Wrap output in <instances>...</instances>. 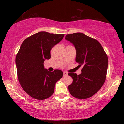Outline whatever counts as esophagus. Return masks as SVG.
<instances>
[{
	"instance_id": "esophagus-1",
	"label": "esophagus",
	"mask_w": 124,
	"mask_h": 124,
	"mask_svg": "<svg viewBox=\"0 0 124 124\" xmlns=\"http://www.w3.org/2000/svg\"><path fill=\"white\" fill-rule=\"evenodd\" d=\"M67 75H68V73L66 72H63V77H66V76H67Z\"/></svg>"
}]
</instances>
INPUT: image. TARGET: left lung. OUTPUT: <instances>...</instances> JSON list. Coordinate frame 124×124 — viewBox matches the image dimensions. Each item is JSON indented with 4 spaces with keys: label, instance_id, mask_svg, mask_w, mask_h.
<instances>
[{
    "label": "left lung",
    "instance_id": "left-lung-1",
    "mask_svg": "<svg viewBox=\"0 0 124 124\" xmlns=\"http://www.w3.org/2000/svg\"><path fill=\"white\" fill-rule=\"evenodd\" d=\"M76 50L75 61L83 66L81 73H68L73 78L68 86L71 95L79 99L93 96L103 85L106 78L108 59L103 48L96 39L81 33L66 35Z\"/></svg>",
    "mask_w": 124,
    "mask_h": 124
}]
</instances>
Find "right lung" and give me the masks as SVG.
Returning <instances> with one entry per match:
<instances>
[{"label":"right lung","instance_id":"add662e5","mask_svg":"<svg viewBox=\"0 0 124 124\" xmlns=\"http://www.w3.org/2000/svg\"><path fill=\"white\" fill-rule=\"evenodd\" d=\"M64 34L38 32L22 43L16 57L18 81L27 94L37 100H45L54 93L56 82L63 73L49 72L44 66L45 60L51 58L50 51L62 40Z\"/></svg>","mask_w":124,"mask_h":124}]
</instances>
